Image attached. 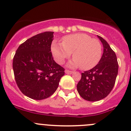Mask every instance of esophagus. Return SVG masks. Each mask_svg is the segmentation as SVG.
Masks as SVG:
<instances>
[{
  "instance_id": "34e87169",
  "label": "esophagus",
  "mask_w": 131,
  "mask_h": 131,
  "mask_svg": "<svg viewBox=\"0 0 131 131\" xmlns=\"http://www.w3.org/2000/svg\"><path fill=\"white\" fill-rule=\"evenodd\" d=\"M65 73L66 74H72V73H73V71H71V70H66Z\"/></svg>"
}]
</instances>
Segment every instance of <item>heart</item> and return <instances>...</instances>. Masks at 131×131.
<instances>
[{"label": "heart", "instance_id": "obj_1", "mask_svg": "<svg viewBox=\"0 0 131 131\" xmlns=\"http://www.w3.org/2000/svg\"><path fill=\"white\" fill-rule=\"evenodd\" d=\"M51 49L55 61L59 64H63L73 52L74 59L68 63V67H81L82 70L93 68L102 55V45L100 41L84 33L64 36L62 43L53 41Z\"/></svg>", "mask_w": 131, "mask_h": 131}]
</instances>
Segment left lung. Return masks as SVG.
<instances>
[{"label":"left lung","instance_id":"1","mask_svg":"<svg viewBox=\"0 0 131 131\" xmlns=\"http://www.w3.org/2000/svg\"><path fill=\"white\" fill-rule=\"evenodd\" d=\"M102 43L104 50L101 60L91 70L82 73L77 90L83 99L98 101L108 96L115 85L118 73V63L115 52L108 42L97 36Z\"/></svg>","mask_w":131,"mask_h":131}]
</instances>
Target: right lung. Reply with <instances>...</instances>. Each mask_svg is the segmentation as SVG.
<instances>
[{"label":"right lung","instance_id":"obj_1","mask_svg":"<svg viewBox=\"0 0 131 131\" xmlns=\"http://www.w3.org/2000/svg\"><path fill=\"white\" fill-rule=\"evenodd\" d=\"M53 32L38 34L19 46L13 70L20 91L28 97L42 100L57 90L64 68L57 64L51 52Z\"/></svg>","mask_w":131,"mask_h":131}]
</instances>
